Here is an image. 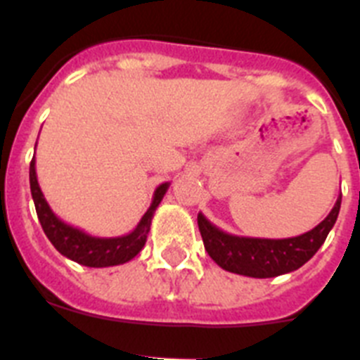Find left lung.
I'll return each mask as SVG.
<instances>
[{
  "label": "left lung",
  "mask_w": 360,
  "mask_h": 360,
  "mask_svg": "<svg viewBox=\"0 0 360 360\" xmlns=\"http://www.w3.org/2000/svg\"><path fill=\"white\" fill-rule=\"evenodd\" d=\"M341 209V196L330 214L317 227L301 236L269 240V238L234 236L212 225L198 212V229L209 256L227 272L249 278H276L294 272L310 259L324 243L335 225Z\"/></svg>",
  "instance_id": "1"
}]
</instances>
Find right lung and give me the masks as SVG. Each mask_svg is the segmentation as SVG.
<instances>
[{"mask_svg": "<svg viewBox=\"0 0 360 360\" xmlns=\"http://www.w3.org/2000/svg\"><path fill=\"white\" fill-rule=\"evenodd\" d=\"M37 146V142H36ZM169 189V182L160 184L155 189L153 202L146 214L142 216L139 225L133 229L129 234L117 238H97L91 236L88 232L81 229L68 225L61 218H57L56 212L50 209L49 202L44 198L43 191H41L39 182H37L36 174V158L30 162V191L34 205H36L37 218L43 227L44 234L52 241L63 256H66L72 262L79 263L84 266H94V269H103V266H115L128 263L129 259L136 256L144 249L146 240H148V232L151 229V219L157 207L160 205L162 198Z\"/></svg>", "mask_w": 360, "mask_h": 360, "instance_id": "right-lung-1", "label": "right lung"}]
</instances>
